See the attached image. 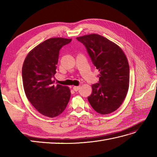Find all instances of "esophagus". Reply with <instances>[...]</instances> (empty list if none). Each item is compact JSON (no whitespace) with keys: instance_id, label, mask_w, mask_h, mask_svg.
<instances>
[{"instance_id":"esophagus-1","label":"esophagus","mask_w":157,"mask_h":157,"mask_svg":"<svg viewBox=\"0 0 157 157\" xmlns=\"http://www.w3.org/2000/svg\"><path fill=\"white\" fill-rule=\"evenodd\" d=\"M79 88H80V86H73V89L74 90L75 92L78 91L79 90Z\"/></svg>"}]
</instances>
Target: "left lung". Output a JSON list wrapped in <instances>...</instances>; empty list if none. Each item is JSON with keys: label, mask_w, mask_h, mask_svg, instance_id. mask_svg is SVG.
I'll use <instances>...</instances> for the list:
<instances>
[{"label": "left lung", "mask_w": 157, "mask_h": 157, "mask_svg": "<svg viewBox=\"0 0 157 157\" xmlns=\"http://www.w3.org/2000/svg\"><path fill=\"white\" fill-rule=\"evenodd\" d=\"M86 46L98 69L99 82L88 97L92 107L102 115L115 111L124 101L129 84V66L124 52L115 43L92 34L77 38Z\"/></svg>", "instance_id": "8db88e82"}]
</instances>
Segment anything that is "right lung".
<instances>
[{
    "instance_id": "add662e5",
    "label": "right lung",
    "mask_w": 157,
    "mask_h": 157,
    "mask_svg": "<svg viewBox=\"0 0 157 157\" xmlns=\"http://www.w3.org/2000/svg\"><path fill=\"white\" fill-rule=\"evenodd\" d=\"M71 39L49 38L29 52L22 67L25 94L33 106L42 115L55 117L64 111L69 101V87L54 84L59 51Z\"/></svg>"
}]
</instances>
